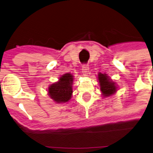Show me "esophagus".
Wrapping results in <instances>:
<instances>
[{
	"label": "esophagus",
	"mask_w": 153,
	"mask_h": 153,
	"mask_svg": "<svg viewBox=\"0 0 153 153\" xmlns=\"http://www.w3.org/2000/svg\"><path fill=\"white\" fill-rule=\"evenodd\" d=\"M82 72L84 75H88L89 72V66L88 65H83L82 66Z\"/></svg>",
	"instance_id": "esophagus-1"
}]
</instances>
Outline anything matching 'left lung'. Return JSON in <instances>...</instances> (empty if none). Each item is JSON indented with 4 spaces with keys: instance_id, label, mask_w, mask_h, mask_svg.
<instances>
[{
    "instance_id": "1",
    "label": "left lung",
    "mask_w": 153,
    "mask_h": 153,
    "mask_svg": "<svg viewBox=\"0 0 153 153\" xmlns=\"http://www.w3.org/2000/svg\"><path fill=\"white\" fill-rule=\"evenodd\" d=\"M98 80L99 82L100 90H101L103 96L108 97V96L115 94L117 90L116 83L108 78V76L106 73H104V74L99 73L98 75Z\"/></svg>"
}]
</instances>
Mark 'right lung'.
Here are the masks:
<instances>
[{
  "label": "right lung",
  "instance_id": "right-lung-1",
  "mask_svg": "<svg viewBox=\"0 0 153 153\" xmlns=\"http://www.w3.org/2000/svg\"><path fill=\"white\" fill-rule=\"evenodd\" d=\"M73 75L71 73L62 75L57 82H54L48 88V95L56 103H65L71 99L73 94Z\"/></svg>",
  "mask_w": 153,
  "mask_h": 153
}]
</instances>
